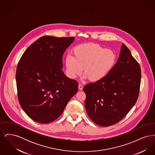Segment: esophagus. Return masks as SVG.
<instances>
[{
	"label": "esophagus",
	"mask_w": 155,
	"mask_h": 155,
	"mask_svg": "<svg viewBox=\"0 0 155 155\" xmlns=\"http://www.w3.org/2000/svg\"><path fill=\"white\" fill-rule=\"evenodd\" d=\"M78 89H79V90H80V91L82 90V89H83V86H82V85H81V84H79V85H78Z\"/></svg>",
	"instance_id": "obj_1"
}]
</instances>
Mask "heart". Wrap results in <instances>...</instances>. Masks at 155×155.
I'll return each mask as SVG.
<instances>
[{
	"instance_id": "b5f03b06",
	"label": "heart",
	"mask_w": 155,
	"mask_h": 155,
	"mask_svg": "<svg viewBox=\"0 0 155 155\" xmlns=\"http://www.w3.org/2000/svg\"><path fill=\"white\" fill-rule=\"evenodd\" d=\"M115 53L100 45L86 44L78 45L73 49V56L67 55L65 66L67 75L72 79L80 76L84 69L85 78L91 82L104 79L114 66Z\"/></svg>"
}]
</instances>
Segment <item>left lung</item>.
<instances>
[{
    "label": "left lung",
    "mask_w": 155,
    "mask_h": 155,
    "mask_svg": "<svg viewBox=\"0 0 155 155\" xmlns=\"http://www.w3.org/2000/svg\"><path fill=\"white\" fill-rule=\"evenodd\" d=\"M139 63L125 45L109 74L101 81L84 87L89 117L97 125L107 127L121 121L136 103L140 88Z\"/></svg>",
    "instance_id": "obj_1"
}]
</instances>
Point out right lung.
I'll return each mask as SVG.
<instances>
[{
    "mask_svg": "<svg viewBox=\"0 0 155 155\" xmlns=\"http://www.w3.org/2000/svg\"><path fill=\"white\" fill-rule=\"evenodd\" d=\"M74 37H41L26 49L15 74L18 99L34 121L48 124L62 114L78 82L64 74L63 55Z\"/></svg>",
    "mask_w": 155,
    "mask_h": 155,
    "instance_id": "add662e5",
    "label": "right lung"
}]
</instances>
